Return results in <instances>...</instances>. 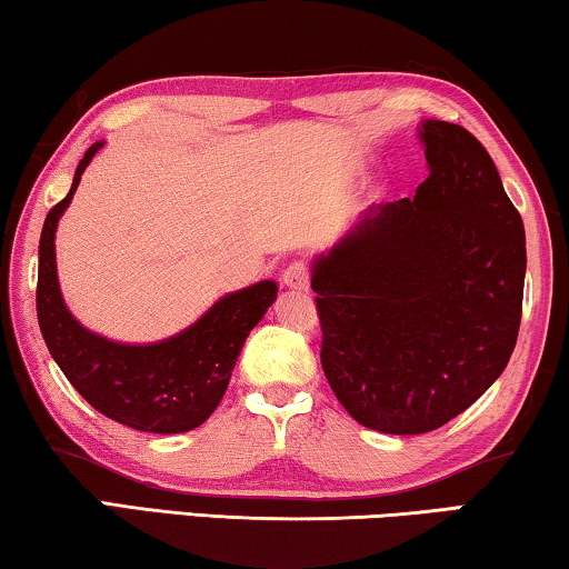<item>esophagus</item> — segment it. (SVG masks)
Segmentation results:
<instances>
[{"instance_id":"1","label":"esophagus","mask_w":569,"mask_h":569,"mask_svg":"<svg viewBox=\"0 0 569 569\" xmlns=\"http://www.w3.org/2000/svg\"><path fill=\"white\" fill-rule=\"evenodd\" d=\"M309 278H311V270L303 260H293L288 262L281 281L286 288H293V291H307L309 288Z\"/></svg>"}]
</instances>
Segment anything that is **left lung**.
Wrapping results in <instances>:
<instances>
[{
  "instance_id": "obj_1",
  "label": "left lung",
  "mask_w": 569,
  "mask_h": 569,
  "mask_svg": "<svg viewBox=\"0 0 569 569\" xmlns=\"http://www.w3.org/2000/svg\"><path fill=\"white\" fill-rule=\"evenodd\" d=\"M417 197L370 207L313 262L321 368L362 427L423 435L493 386L521 327L527 237L482 142L421 124Z\"/></svg>"
}]
</instances>
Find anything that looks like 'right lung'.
Segmentation results:
<instances>
[{
	"label": "right lung",
	"mask_w": 569,
	"mask_h": 569,
	"mask_svg": "<svg viewBox=\"0 0 569 569\" xmlns=\"http://www.w3.org/2000/svg\"><path fill=\"white\" fill-rule=\"evenodd\" d=\"M104 142L87 150L71 191L48 211L40 234L38 321L50 355L71 386L107 419L152 435H181L211 417L230 386L250 329L276 301L278 286L260 281L224 296L197 325L158 345L109 342L83 329L61 299L56 276V227L81 173Z\"/></svg>",
	"instance_id": "add662e5"
}]
</instances>
